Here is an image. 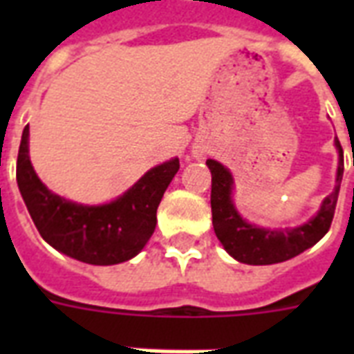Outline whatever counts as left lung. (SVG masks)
Instances as JSON below:
<instances>
[{
  "mask_svg": "<svg viewBox=\"0 0 354 354\" xmlns=\"http://www.w3.org/2000/svg\"><path fill=\"white\" fill-rule=\"evenodd\" d=\"M340 150V167L336 176L335 191L324 200L322 209L313 221L294 230H264L248 224L239 216L232 204V174L227 169L215 160H207L211 171V213H213V227L218 241L224 244L230 255L244 264H274L283 263L296 257L307 248L314 246L316 242L329 232L330 222L335 216L338 193H340L342 176H344V160H342L340 141H336Z\"/></svg>",
  "mask_w": 354,
  "mask_h": 354,
  "instance_id": "8db88e82",
  "label": "left lung"
}]
</instances>
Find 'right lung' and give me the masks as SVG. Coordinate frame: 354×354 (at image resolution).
Segmentation results:
<instances>
[{"label": "right lung", "mask_w": 354, "mask_h": 354, "mask_svg": "<svg viewBox=\"0 0 354 354\" xmlns=\"http://www.w3.org/2000/svg\"><path fill=\"white\" fill-rule=\"evenodd\" d=\"M29 124L24 128L16 163L19 193L41 239L55 250L88 264L124 263L138 255L156 227V211L180 160L150 169L121 198L104 205L73 204L53 194L29 160Z\"/></svg>", "instance_id": "1"}]
</instances>
